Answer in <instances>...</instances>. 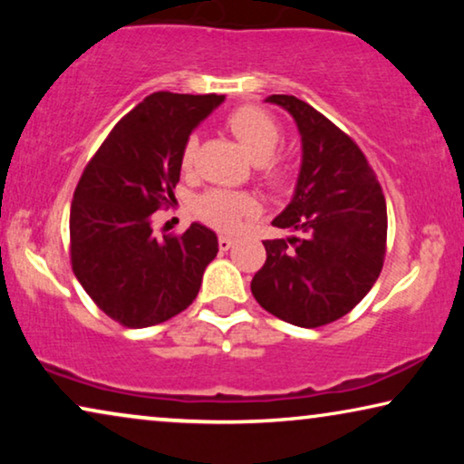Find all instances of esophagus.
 Masks as SVG:
<instances>
[{
	"label": "esophagus",
	"mask_w": 464,
	"mask_h": 464,
	"mask_svg": "<svg viewBox=\"0 0 464 464\" xmlns=\"http://www.w3.org/2000/svg\"><path fill=\"white\" fill-rule=\"evenodd\" d=\"M234 243H237V240H234L232 237H219V249L221 251H227Z\"/></svg>",
	"instance_id": "esophagus-1"
}]
</instances>
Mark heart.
Segmentation results:
<instances>
[{
    "label": "heart",
    "instance_id": "obj_1",
    "mask_svg": "<svg viewBox=\"0 0 464 464\" xmlns=\"http://www.w3.org/2000/svg\"><path fill=\"white\" fill-rule=\"evenodd\" d=\"M226 126L230 129L238 143L243 145L251 160L256 162V169L264 181L278 186L285 179V169L276 160L275 151L281 143V129L275 122V118L268 116L264 110L253 105H245L234 110L226 120ZM198 139L189 137L186 148L181 151V167L192 169ZM256 213V200L249 194L230 192V189H211L202 194L196 200V215L208 226L218 230L232 232L243 224L245 218Z\"/></svg>",
    "mask_w": 464,
    "mask_h": 464
}]
</instances>
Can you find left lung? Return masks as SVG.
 Listing matches in <instances>:
<instances>
[{"mask_svg": "<svg viewBox=\"0 0 464 464\" xmlns=\"http://www.w3.org/2000/svg\"><path fill=\"white\" fill-rule=\"evenodd\" d=\"M302 137L294 198L272 226L294 237L264 240L253 276L259 306L297 327H321L351 313L373 287L386 251V202L363 151L338 126L291 94H270Z\"/></svg>", "mask_w": 464, "mask_h": 464, "instance_id": "8db88e82", "label": "left lung"}]
</instances>
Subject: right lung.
I'll return each mask as SVG.
<instances>
[{
    "label": "right lung",
    "mask_w": 464,
    "mask_h": 464,
    "mask_svg": "<svg viewBox=\"0 0 464 464\" xmlns=\"http://www.w3.org/2000/svg\"><path fill=\"white\" fill-rule=\"evenodd\" d=\"M224 94L154 92L113 126L73 192L72 268L120 325L141 329L179 314L198 295L218 256L211 227L156 238L151 213L175 200L189 132Z\"/></svg>",
    "instance_id": "add662e5"
}]
</instances>
